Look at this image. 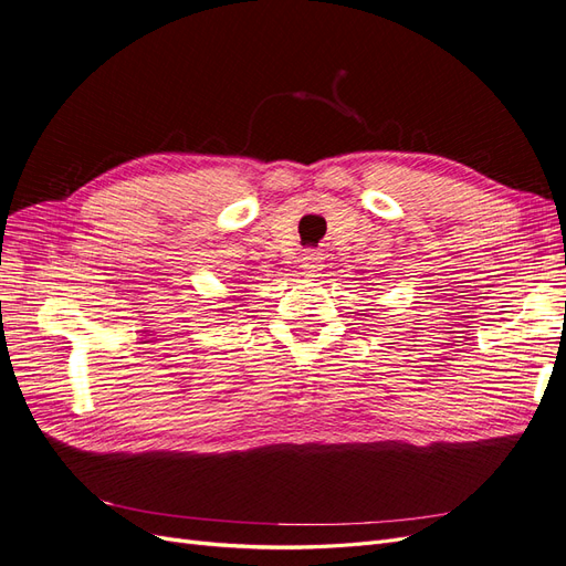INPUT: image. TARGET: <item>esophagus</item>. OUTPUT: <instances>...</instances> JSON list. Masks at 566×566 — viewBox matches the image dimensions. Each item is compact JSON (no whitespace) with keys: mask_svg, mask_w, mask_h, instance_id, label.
Masks as SVG:
<instances>
[{"mask_svg":"<svg viewBox=\"0 0 566 566\" xmlns=\"http://www.w3.org/2000/svg\"><path fill=\"white\" fill-rule=\"evenodd\" d=\"M321 256L316 254V252H306L304 256H302V269H304V273L306 276H316V273L321 271Z\"/></svg>","mask_w":566,"mask_h":566,"instance_id":"34e87169","label":"esophagus"}]
</instances>
